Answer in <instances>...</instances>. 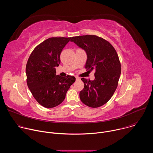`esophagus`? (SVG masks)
I'll list each match as a JSON object with an SVG mask.
<instances>
[{"mask_svg":"<svg viewBox=\"0 0 153 153\" xmlns=\"http://www.w3.org/2000/svg\"><path fill=\"white\" fill-rule=\"evenodd\" d=\"M80 79L79 78V77H76V81H77V80H79Z\"/></svg>","mask_w":153,"mask_h":153,"instance_id":"esophagus-1","label":"esophagus"}]
</instances>
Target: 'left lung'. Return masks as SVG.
Instances as JSON below:
<instances>
[{
    "label": "left lung",
    "instance_id": "obj_1",
    "mask_svg": "<svg viewBox=\"0 0 153 153\" xmlns=\"http://www.w3.org/2000/svg\"><path fill=\"white\" fill-rule=\"evenodd\" d=\"M71 41L86 51V70H95L94 80L81 79L84 88L80 99L86 106L100 107L111 98L117 87L121 73L118 54L110 42L95 35L73 37Z\"/></svg>",
    "mask_w": 153,
    "mask_h": 153
}]
</instances>
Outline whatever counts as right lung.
I'll list each match as a JSON object with an SVG mask.
<instances>
[{"label":"right lung","mask_w":153,"mask_h":153,"mask_svg":"<svg viewBox=\"0 0 153 153\" xmlns=\"http://www.w3.org/2000/svg\"><path fill=\"white\" fill-rule=\"evenodd\" d=\"M71 37H51L38 45L31 53L26 65L27 83L33 97L42 106L50 108L65 99L74 76L56 75L63 48Z\"/></svg>","instance_id":"1"}]
</instances>
